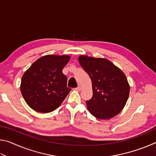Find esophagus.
I'll use <instances>...</instances> for the list:
<instances>
[{
	"label": "esophagus",
	"instance_id": "34e87169",
	"mask_svg": "<svg viewBox=\"0 0 156 156\" xmlns=\"http://www.w3.org/2000/svg\"><path fill=\"white\" fill-rule=\"evenodd\" d=\"M75 89H76V91H80L81 90V87H80V86H78V87H76V88Z\"/></svg>",
	"mask_w": 156,
	"mask_h": 156
}]
</instances>
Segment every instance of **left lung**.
<instances>
[{
  "label": "left lung",
  "instance_id": "8db88e82",
  "mask_svg": "<svg viewBox=\"0 0 156 156\" xmlns=\"http://www.w3.org/2000/svg\"><path fill=\"white\" fill-rule=\"evenodd\" d=\"M78 60L91 80L93 96L86 101L89 112L100 120L118 115L125 107L130 91L125 73L106 58L81 55Z\"/></svg>",
  "mask_w": 156,
  "mask_h": 156
}]
</instances>
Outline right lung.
Masks as SVG:
<instances>
[{
	"instance_id": "obj_1",
	"label": "right lung",
	"mask_w": 156,
	"mask_h": 156,
	"mask_svg": "<svg viewBox=\"0 0 156 156\" xmlns=\"http://www.w3.org/2000/svg\"><path fill=\"white\" fill-rule=\"evenodd\" d=\"M68 55H47L36 60L21 79L20 91L34 111L49 113L56 109L69 93L62 69L69 61Z\"/></svg>"
}]
</instances>
